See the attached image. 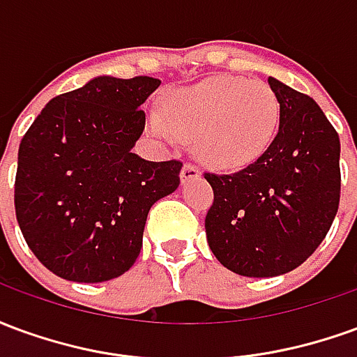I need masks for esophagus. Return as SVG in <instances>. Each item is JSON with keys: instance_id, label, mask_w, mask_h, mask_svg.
<instances>
[{"instance_id": "obj_1", "label": "esophagus", "mask_w": 357, "mask_h": 357, "mask_svg": "<svg viewBox=\"0 0 357 357\" xmlns=\"http://www.w3.org/2000/svg\"><path fill=\"white\" fill-rule=\"evenodd\" d=\"M201 178V172L199 168H195L191 164H185L181 172H179V179H181V183H187V181H191V179Z\"/></svg>"}]
</instances>
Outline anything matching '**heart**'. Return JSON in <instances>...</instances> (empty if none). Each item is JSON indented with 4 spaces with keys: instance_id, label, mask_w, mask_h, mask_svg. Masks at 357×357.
<instances>
[{
    "instance_id": "heart-1",
    "label": "heart",
    "mask_w": 357,
    "mask_h": 357,
    "mask_svg": "<svg viewBox=\"0 0 357 357\" xmlns=\"http://www.w3.org/2000/svg\"><path fill=\"white\" fill-rule=\"evenodd\" d=\"M279 114V99L266 82L214 76L168 89L160 110L147 114V128L168 147L193 139L197 158L212 170L239 172L268 153Z\"/></svg>"
}]
</instances>
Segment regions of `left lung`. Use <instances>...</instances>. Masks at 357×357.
Here are the masks:
<instances>
[{"instance_id":"obj_1","label":"left lung","mask_w":357,"mask_h":357,"mask_svg":"<svg viewBox=\"0 0 357 357\" xmlns=\"http://www.w3.org/2000/svg\"><path fill=\"white\" fill-rule=\"evenodd\" d=\"M279 130L266 155L233 176L204 174L214 189L204 227L218 262L245 277H275L306 262L337 216L340 139L319 105L268 78Z\"/></svg>"}]
</instances>
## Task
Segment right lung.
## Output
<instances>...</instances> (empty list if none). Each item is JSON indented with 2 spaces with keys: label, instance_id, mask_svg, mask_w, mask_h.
Listing matches in <instances>:
<instances>
[{
  "label": "right lung",
  "instance_id": "right-lung-1",
  "mask_svg": "<svg viewBox=\"0 0 357 357\" xmlns=\"http://www.w3.org/2000/svg\"><path fill=\"white\" fill-rule=\"evenodd\" d=\"M158 78L95 76L51 99L19 147L15 210L24 241L55 275L101 283L132 268L147 214L179 185L181 162L132 153Z\"/></svg>",
  "mask_w": 357,
  "mask_h": 357
}]
</instances>
